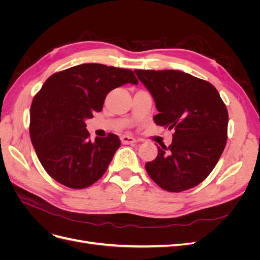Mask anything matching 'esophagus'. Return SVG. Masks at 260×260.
<instances>
[{"label": "esophagus", "mask_w": 260, "mask_h": 260, "mask_svg": "<svg viewBox=\"0 0 260 260\" xmlns=\"http://www.w3.org/2000/svg\"><path fill=\"white\" fill-rule=\"evenodd\" d=\"M120 140H121L122 144H133V143L137 142V139H135L131 136H122L120 138Z\"/></svg>", "instance_id": "34e87169"}]
</instances>
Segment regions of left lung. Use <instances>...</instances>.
<instances>
[{"label":"left lung","instance_id":"left-lung-1","mask_svg":"<svg viewBox=\"0 0 260 260\" xmlns=\"http://www.w3.org/2000/svg\"><path fill=\"white\" fill-rule=\"evenodd\" d=\"M135 73L155 101V123L175 129L172 143L157 146L158 155L145 164L148 176L168 192L199 185L215 168L226 143L229 116L217 89L180 70Z\"/></svg>","mask_w":260,"mask_h":260}]
</instances>
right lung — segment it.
<instances>
[{
  "label": "right lung",
  "mask_w": 260,
  "mask_h": 260,
  "mask_svg": "<svg viewBox=\"0 0 260 260\" xmlns=\"http://www.w3.org/2000/svg\"><path fill=\"white\" fill-rule=\"evenodd\" d=\"M138 84L130 69L82 64L48 78L30 108V139L45 171L58 183L84 188L105 174L120 140L114 133L89 139L85 119L101 112L107 94Z\"/></svg>",
  "instance_id": "1"
}]
</instances>
